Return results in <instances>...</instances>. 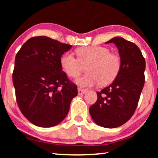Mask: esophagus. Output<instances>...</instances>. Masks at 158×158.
Wrapping results in <instances>:
<instances>
[{
    "mask_svg": "<svg viewBox=\"0 0 158 158\" xmlns=\"http://www.w3.org/2000/svg\"><path fill=\"white\" fill-rule=\"evenodd\" d=\"M85 91H86V90H85V89H81V88H79V89H78V94H79V95L84 94Z\"/></svg>",
    "mask_w": 158,
    "mask_h": 158,
    "instance_id": "1",
    "label": "esophagus"
}]
</instances>
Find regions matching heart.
Segmentation results:
<instances>
[{"mask_svg":"<svg viewBox=\"0 0 158 158\" xmlns=\"http://www.w3.org/2000/svg\"><path fill=\"white\" fill-rule=\"evenodd\" d=\"M109 52L102 46L79 48L77 50L78 58L70 52L64 53L60 58L61 68L69 77L76 78L88 65V74L77 79V84L81 87H91L99 83L106 85L116 78L121 68L120 56Z\"/></svg>","mask_w":158,"mask_h":158,"instance_id":"1","label":"heart"}]
</instances>
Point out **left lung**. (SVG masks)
<instances>
[{
	"label": "left lung",
	"mask_w": 158,
	"mask_h": 158,
	"mask_svg": "<svg viewBox=\"0 0 158 158\" xmlns=\"http://www.w3.org/2000/svg\"><path fill=\"white\" fill-rule=\"evenodd\" d=\"M114 43L121 58V68L112 84L97 92L98 100L89 111L96 123L115 128L125 123L137 109L145 82L146 61L139 47L121 37L106 44Z\"/></svg>",
	"instance_id": "left-lung-1"
}]
</instances>
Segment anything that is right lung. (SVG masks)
Wrapping results in <instances>:
<instances>
[{"label":"right lung","mask_w":158,"mask_h":158,"mask_svg":"<svg viewBox=\"0 0 158 158\" xmlns=\"http://www.w3.org/2000/svg\"><path fill=\"white\" fill-rule=\"evenodd\" d=\"M72 45L46 36L28 40L17 53L12 81L19 108L32 123L58 125L68 114L77 85L62 71L60 58Z\"/></svg>","instance_id":"1"}]
</instances>
